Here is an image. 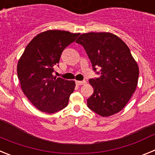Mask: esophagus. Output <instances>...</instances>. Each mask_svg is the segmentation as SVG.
Here are the masks:
<instances>
[{
    "instance_id": "1",
    "label": "esophagus",
    "mask_w": 155,
    "mask_h": 155,
    "mask_svg": "<svg viewBox=\"0 0 155 155\" xmlns=\"http://www.w3.org/2000/svg\"><path fill=\"white\" fill-rule=\"evenodd\" d=\"M77 85H82V84H84V83H86L85 81H75Z\"/></svg>"
}]
</instances>
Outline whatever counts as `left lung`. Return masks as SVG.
<instances>
[{
	"label": "left lung",
	"mask_w": 155,
	"mask_h": 155,
	"mask_svg": "<svg viewBox=\"0 0 155 155\" xmlns=\"http://www.w3.org/2000/svg\"><path fill=\"white\" fill-rule=\"evenodd\" d=\"M76 42L84 48L93 71L99 75L89 80L94 93L87 99V107L103 117L119 113L136 90L139 77L129 47L109 32L82 34Z\"/></svg>",
	"instance_id": "1"
}]
</instances>
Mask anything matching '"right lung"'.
I'll return each instance as SVG.
<instances>
[{"label": "right lung", "mask_w": 155, "mask_h": 155, "mask_svg": "<svg viewBox=\"0 0 155 155\" xmlns=\"http://www.w3.org/2000/svg\"><path fill=\"white\" fill-rule=\"evenodd\" d=\"M80 35L49 30L37 35L27 45L17 67L21 89L36 109L54 113L68 105L74 90V81L53 75L62 52Z\"/></svg>", "instance_id": "1"}]
</instances>
